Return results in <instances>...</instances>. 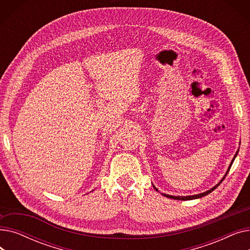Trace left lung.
<instances>
[{
	"label": "left lung",
	"instance_id": "8db88e82",
	"mask_svg": "<svg viewBox=\"0 0 250 250\" xmlns=\"http://www.w3.org/2000/svg\"><path fill=\"white\" fill-rule=\"evenodd\" d=\"M237 154H238V151L236 152V154H235V156H234V158H233V160L231 161V163H230V165H229V168H228V170H227V172H226V174H225V176L222 178V180L218 183V185H216L214 188H212L211 189H208V190H207V191H205V192H203V193H199V194H195V195H188V196H174V195H169V194H164V193H162L163 195H165V196H167V198H169V199H173V200H179V201H189V200H194V199H200V198H203V196H205V195H207V194H208L209 192H212L214 189H216L219 186H220V183L225 179V177H226V175L228 174V172H229V170H230V168H231V166H232V164H233V162H234V160H235V157L237 156ZM154 188L156 189V190H158L155 187H154Z\"/></svg>",
	"mask_w": 250,
	"mask_h": 250
}]
</instances>
